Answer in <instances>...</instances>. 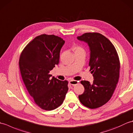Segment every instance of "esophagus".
I'll list each match as a JSON object with an SVG mask.
<instances>
[{
  "mask_svg": "<svg viewBox=\"0 0 133 133\" xmlns=\"http://www.w3.org/2000/svg\"><path fill=\"white\" fill-rule=\"evenodd\" d=\"M69 83L70 84H71V85H76V84H77L78 83V81H74V80H71L69 81Z\"/></svg>",
  "mask_w": 133,
  "mask_h": 133,
  "instance_id": "34e87169",
  "label": "esophagus"
}]
</instances>
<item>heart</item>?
<instances>
[{"label":"heart","instance_id":"1","mask_svg":"<svg viewBox=\"0 0 133 133\" xmlns=\"http://www.w3.org/2000/svg\"><path fill=\"white\" fill-rule=\"evenodd\" d=\"M74 49L75 50V52H85V50L82 47L80 46H76L74 47Z\"/></svg>","mask_w":133,"mask_h":133}]
</instances>
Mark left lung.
Wrapping results in <instances>:
<instances>
[{
	"instance_id": "1",
	"label": "left lung",
	"mask_w": 133,
	"mask_h": 133,
	"mask_svg": "<svg viewBox=\"0 0 133 133\" xmlns=\"http://www.w3.org/2000/svg\"><path fill=\"white\" fill-rule=\"evenodd\" d=\"M88 44L90 50V71L94 77L92 84L82 81L84 91L78 96L84 106L90 109L104 105L112 97L119 78L120 62L114 45L98 32H87L78 36Z\"/></svg>"
}]
</instances>
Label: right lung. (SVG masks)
I'll use <instances>...</instances> for the list:
<instances>
[{
  "label": "right lung",
  "mask_w": 133,
  "mask_h": 133,
  "mask_svg": "<svg viewBox=\"0 0 133 133\" xmlns=\"http://www.w3.org/2000/svg\"><path fill=\"white\" fill-rule=\"evenodd\" d=\"M64 42L54 35H39L25 47L20 56L19 69L25 86L35 103L45 110L61 106L69 90L67 81L51 78L49 74L59 63Z\"/></svg>",
  "instance_id": "right-lung-1"
}]
</instances>
